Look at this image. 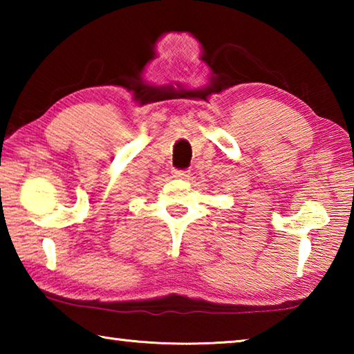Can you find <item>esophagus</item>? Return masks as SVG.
<instances>
[{
    "label": "esophagus",
    "mask_w": 354,
    "mask_h": 354,
    "mask_svg": "<svg viewBox=\"0 0 354 354\" xmlns=\"http://www.w3.org/2000/svg\"><path fill=\"white\" fill-rule=\"evenodd\" d=\"M173 173H175L176 178H187L190 171L189 170H175Z\"/></svg>",
    "instance_id": "34e87169"
}]
</instances>
